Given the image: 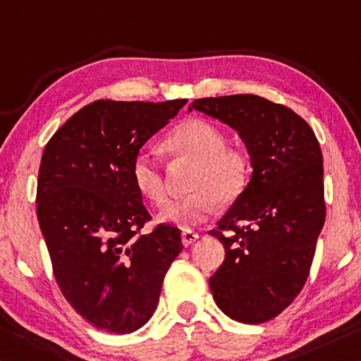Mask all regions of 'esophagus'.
Returning a JSON list of instances; mask_svg holds the SVG:
<instances>
[{
	"instance_id": "esophagus-1",
	"label": "esophagus",
	"mask_w": 361,
	"mask_h": 361,
	"mask_svg": "<svg viewBox=\"0 0 361 361\" xmlns=\"http://www.w3.org/2000/svg\"><path fill=\"white\" fill-rule=\"evenodd\" d=\"M197 238H199V233H196V231L186 230V231L181 233V241H183V245H186V247H188V245L196 243Z\"/></svg>"
}]
</instances>
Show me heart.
I'll return each mask as SVG.
<instances>
[{"instance_id": "heart-1", "label": "heart", "mask_w": 361, "mask_h": 361, "mask_svg": "<svg viewBox=\"0 0 361 361\" xmlns=\"http://www.w3.org/2000/svg\"><path fill=\"white\" fill-rule=\"evenodd\" d=\"M165 149L194 164L186 197L165 204L157 220L181 230L199 225L214 214L216 204L236 201L249 185L250 157L241 146L226 145V136L212 122L191 118L180 123L165 140ZM135 188L146 201H165L164 175L149 152L140 151L131 164Z\"/></svg>"}]
</instances>
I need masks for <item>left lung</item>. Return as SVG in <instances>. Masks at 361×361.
I'll list each match as a JSON object with an SVG mask.
<instances>
[{
    "label": "left lung",
    "instance_id": "1",
    "mask_svg": "<svg viewBox=\"0 0 361 361\" xmlns=\"http://www.w3.org/2000/svg\"><path fill=\"white\" fill-rule=\"evenodd\" d=\"M191 109L236 131L252 167L247 188L209 233L226 252L209 279L214 300L236 322H268L304 288L324 225L318 140L294 111L255 94L194 99Z\"/></svg>",
    "mask_w": 361,
    "mask_h": 361
}]
</instances>
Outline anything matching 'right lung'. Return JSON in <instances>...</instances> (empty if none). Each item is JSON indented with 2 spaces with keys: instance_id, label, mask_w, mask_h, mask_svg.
<instances>
[{
  "instance_id": "add662e5",
  "label": "right lung",
  "mask_w": 361,
  "mask_h": 361,
  "mask_svg": "<svg viewBox=\"0 0 361 361\" xmlns=\"http://www.w3.org/2000/svg\"><path fill=\"white\" fill-rule=\"evenodd\" d=\"M186 99H99L48 141L38 171L37 215L68 304L94 328L130 334L159 304L164 276L181 252V231L151 220L131 178L145 142Z\"/></svg>"
}]
</instances>
